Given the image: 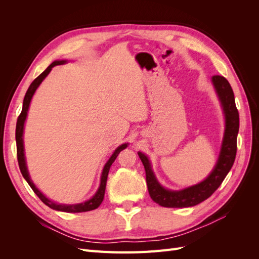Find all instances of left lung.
Returning <instances> with one entry per match:
<instances>
[{
    "mask_svg": "<svg viewBox=\"0 0 259 259\" xmlns=\"http://www.w3.org/2000/svg\"><path fill=\"white\" fill-rule=\"evenodd\" d=\"M210 80L223 109L225 132L217 162L204 180L180 190L166 189L156 179L148 156L142 151H138V155L146 170L149 194L161 206L190 207L205 201L222 185L223 180L233 165L237 154V136L239 133V112L236 107L233 91L229 82L224 76L213 75Z\"/></svg>",
    "mask_w": 259,
    "mask_h": 259,
    "instance_id": "left-lung-1",
    "label": "left lung"
}]
</instances>
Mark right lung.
I'll use <instances>...</instances> for the list:
<instances>
[{"mask_svg": "<svg viewBox=\"0 0 259 259\" xmlns=\"http://www.w3.org/2000/svg\"><path fill=\"white\" fill-rule=\"evenodd\" d=\"M66 62H68V60H55L54 62H52V64L48 68L45 69V71H43L40 75H38L36 79L32 83H31V85L29 86V89H28L26 95H25V98H23L22 110H21V113L18 117L17 124H16L17 159H18L19 168H20V171H21L23 178L27 180V183L29 184V186L32 188V190L34 191V193L37 195L38 198L41 199V201L44 203V204H46L49 207H51L55 210L66 211V213H82V211H89V210L95 209L101 204V202H103L104 197H105V190H106V184H107L109 169H110V166L112 165V163L116 159L117 154H119L122 150H124V149L128 146V143L127 144H122L121 146L117 147L114 150V152L112 153V155L110 156V158H109V160L105 164L103 171H101L100 185L98 187V189H97L96 193L94 194L90 200L82 202V203H76V204H60V203H56V202L50 200L48 197H46V195L43 194L42 191L37 189L36 186L33 184L32 179H31V177L29 175L28 167H27V162H26V156H25V146H23V130H25V123H26V119H27V115H28L31 99H32L35 91L37 90L38 86L41 85V83L43 82L45 77L49 75V73L51 72V70L55 66L64 65V64H66Z\"/></svg>", "mask_w": 259, "mask_h": 259, "instance_id": "1", "label": "right lung"}]
</instances>
